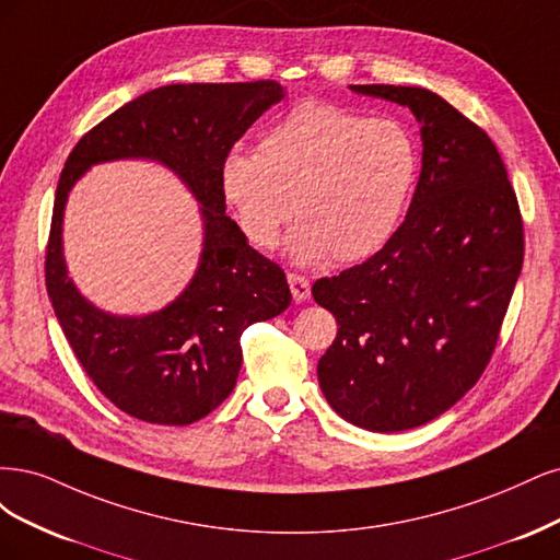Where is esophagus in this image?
Segmentation results:
<instances>
[{"label": "esophagus", "mask_w": 560, "mask_h": 560, "mask_svg": "<svg viewBox=\"0 0 560 560\" xmlns=\"http://www.w3.org/2000/svg\"><path fill=\"white\" fill-rule=\"evenodd\" d=\"M288 285H291V293H293V298H295L298 302H302V300H306V298L312 295V283H310V279L298 275V272H288Z\"/></svg>", "instance_id": "obj_1"}]
</instances>
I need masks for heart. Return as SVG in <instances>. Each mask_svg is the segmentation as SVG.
<instances>
[{
  "mask_svg": "<svg viewBox=\"0 0 560 560\" xmlns=\"http://www.w3.org/2000/svg\"><path fill=\"white\" fill-rule=\"evenodd\" d=\"M417 174V143L398 120L302 102L262 135L258 153L225 155L221 190L256 248H272L295 215V260L355 262L393 237Z\"/></svg>",
  "mask_w": 560,
  "mask_h": 560,
  "instance_id": "heart-1",
  "label": "heart"
}]
</instances>
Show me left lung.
<instances>
[{
  "mask_svg": "<svg viewBox=\"0 0 560 560\" xmlns=\"http://www.w3.org/2000/svg\"><path fill=\"white\" fill-rule=\"evenodd\" d=\"M351 90L409 106L423 167L384 248L312 288L339 326L318 384L339 417L398 432L454 407L491 363L523 265V219L477 122L425 88Z\"/></svg>",
  "mask_w": 560,
  "mask_h": 560,
  "instance_id": "1",
  "label": "left lung"
}]
</instances>
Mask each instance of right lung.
I'll return each mask as SVG.
<instances>
[{
	"label": "right lung",
	"instance_id": "right-lung-1",
	"mask_svg": "<svg viewBox=\"0 0 560 560\" xmlns=\"http://www.w3.org/2000/svg\"><path fill=\"white\" fill-rule=\"evenodd\" d=\"M283 97L277 81L162 85L120 106L71 149L60 174L46 244V291L79 363L106 400L158 425L205 419L237 384L242 332L291 304L283 269L248 244L225 215L221 167L244 132ZM151 156L182 175L203 205L206 250L185 295L141 319L85 303L61 260V209L95 161Z\"/></svg>",
	"mask_w": 560,
	"mask_h": 560
}]
</instances>
